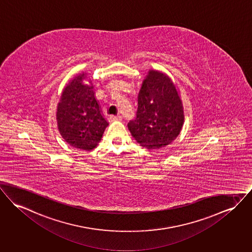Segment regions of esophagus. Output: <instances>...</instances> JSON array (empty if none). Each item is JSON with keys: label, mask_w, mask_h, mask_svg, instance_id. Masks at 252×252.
Instances as JSON below:
<instances>
[{"label": "esophagus", "mask_w": 252, "mask_h": 252, "mask_svg": "<svg viewBox=\"0 0 252 252\" xmlns=\"http://www.w3.org/2000/svg\"><path fill=\"white\" fill-rule=\"evenodd\" d=\"M109 119H110V121H122V116L121 115H111Z\"/></svg>", "instance_id": "1"}]
</instances>
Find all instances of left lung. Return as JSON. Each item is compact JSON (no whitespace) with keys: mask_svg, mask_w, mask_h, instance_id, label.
I'll return each mask as SVG.
<instances>
[{"mask_svg":"<svg viewBox=\"0 0 252 252\" xmlns=\"http://www.w3.org/2000/svg\"><path fill=\"white\" fill-rule=\"evenodd\" d=\"M184 120L173 82L163 72L149 70L139 92L136 118L127 125L134 139L148 149L163 148L177 138Z\"/></svg>","mask_w":252,"mask_h":252,"instance_id":"1","label":"left lung"}]
</instances>
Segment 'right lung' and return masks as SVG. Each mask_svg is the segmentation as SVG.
Instances as JSON below:
<instances>
[{"mask_svg": "<svg viewBox=\"0 0 252 252\" xmlns=\"http://www.w3.org/2000/svg\"><path fill=\"white\" fill-rule=\"evenodd\" d=\"M87 74L76 76L62 92L57 124L63 140L73 148L91 150L101 141L108 122L95 98L93 85H85Z\"/></svg>", "mask_w": 252, "mask_h": 252, "instance_id": "add662e5", "label": "right lung"}]
</instances>
